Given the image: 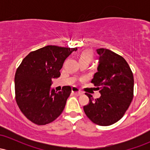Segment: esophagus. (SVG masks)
Segmentation results:
<instances>
[{"mask_svg": "<svg viewBox=\"0 0 150 150\" xmlns=\"http://www.w3.org/2000/svg\"><path fill=\"white\" fill-rule=\"evenodd\" d=\"M72 92H73L74 94L77 96H80V95H81V94H82V92H81V91L79 90V89L75 87H72Z\"/></svg>", "mask_w": 150, "mask_h": 150, "instance_id": "obj_1", "label": "esophagus"}]
</instances>
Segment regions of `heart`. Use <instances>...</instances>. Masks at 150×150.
<instances>
[{
    "instance_id": "heart-1",
    "label": "heart",
    "mask_w": 150,
    "mask_h": 150,
    "mask_svg": "<svg viewBox=\"0 0 150 150\" xmlns=\"http://www.w3.org/2000/svg\"><path fill=\"white\" fill-rule=\"evenodd\" d=\"M94 58V53L92 50L86 49L82 51L79 55V61L90 63Z\"/></svg>"
}]
</instances>
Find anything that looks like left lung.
I'll return each instance as SVG.
<instances>
[{
	"label": "left lung",
	"instance_id": "obj_1",
	"mask_svg": "<svg viewBox=\"0 0 150 150\" xmlns=\"http://www.w3.org/2000/svg\"><path fill=\"white\" fill-rule=\"evenodd\" d=\"M96 51L99 65L91 82L101 97L94 99L85 93L89 101L83 108L93 123L107 126L119 120L130 106L133 99V75L122 56L106 49Z\"/></svg>",
	"mask_w": 150,
	"mask_h": 150
}]
</instances>
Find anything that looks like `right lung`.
Instances as JSON below:
<instances>
[{
	"label": "right lung",
	"mask_w": 150,
	"mask_h": 150,
	"mask_svg": "<svg viewBox=\"0 0 150 150\" xmlns=\"http://www.w3.org/2000/svg\"><path fill=\"white\" fill-rule=\"evenodd\" d=\"M77 49L44 46L29 53L17 69V104L22 113L35 124H48L63 112L71 87L64 86L61 92H55L51 87L52 79L60 77L65 60Z\"/></svg>",
	"instance_id": "1"
}]
</instances>
